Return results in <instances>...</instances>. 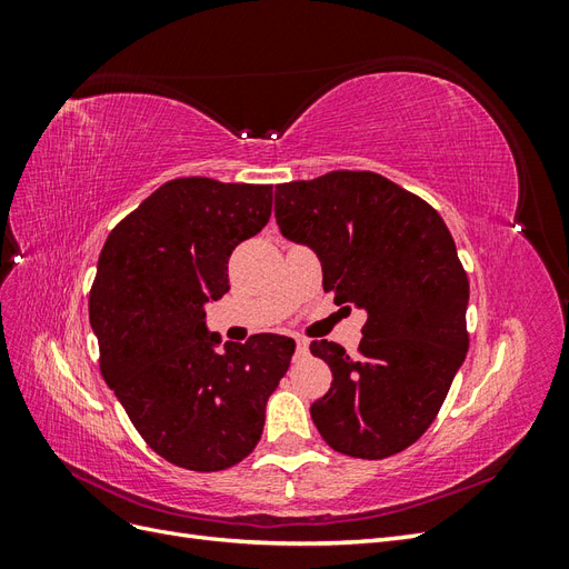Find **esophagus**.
I'll list each match as a JSON object with an SVG mask.
<instances>
[{
    "instance_id": "obj_1",
    "label": "esophagus",
    "mask_w": 569,
    "mask_h": 569,
    "mask_svg": "<svg viewBox=\"0 0 569 569\" xmlns=\"http://www.w3.org/2000/svg\"><path fill=\"white\" fill-rule=\"evenodd\" d=\"M297 353H299V356H306V353H308V341L301 339V337H297Z\"/></svg>"
}]
</instances>
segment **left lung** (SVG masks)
Listing matches in <instances>:
<instances>
[{
	"label": "left lung",
	"instance_id": "8db88e82",
	"mask_svg": "<svg viewBox=\"0 0 569 569\" xmlns=\"http://www.w3.org/2000/svg\"><path fill=\"white\" fill-rule=\"evenodd\" d=\"M274 218L311 247L335 303L366 308L349 356L311 341L332 387L311 406L335 451L380 460L416 443L451 389L470 347V282L443 218L418 194L372 170H332L274 189Z\"/></svg>",
	"mask_w": 569,
	"mask_h": 569
}]
</instances>
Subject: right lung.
<instances>
[{"label":"right lung","mask_w":569,"mask_h":569,"mask_svg":"<svg viewBox=\"0 0 569 569\" xmlns=\"http://www.w3.org/2000/svg\"><path fill=\"white\" fill-rule=\"evenodd\" d=\"M270 211L272 184L178 178L120 220L99 253V370L149 449L178 468L218 472L244 460L295 353V339L270 332L216 353L220 337L203 322V303L230 289V253Z\"/></svg>","instance_id":"1"}]
</instances>
